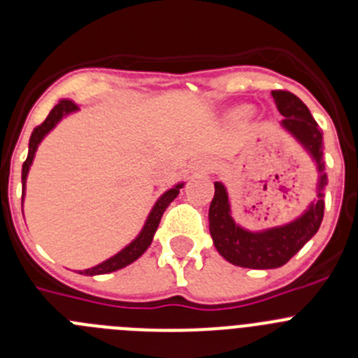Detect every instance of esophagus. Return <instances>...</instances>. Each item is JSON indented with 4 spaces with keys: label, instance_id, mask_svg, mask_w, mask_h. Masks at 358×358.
I'll return each instance as SVG.
<instances>
[{
    "label": "esophagus",
    "instance_id": "esophagus-1",
    "mask_svg": "<svg viewBox=\"0 0 358 358\" xmlns=\"http://www.w3.org/2000/svg\"><path fill=\"white\" fill-rule=\"evenodd\" d=\"M197 169L201 170V172H206V170L211 169V164L206 163V161H199V163H197Z\"/></svg>",
    "mask_w": 358,
    "mask_h": 358
}]
</instances>
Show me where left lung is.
<instances>
[{"mask_svg":"<svg viewBox=\"0 0 358 358\" xmlns=\"http://www.w3.org/2000/svg\"><path fill=\"white\" fill-rule=\"evenodd\" d=\"M278 110L285 118L281 127L305 147L317 164V199L308 210L285 226L264 231H248L233 220L226 186L215 182V197L210 204V233L215 248L229 264L248 268H276L285 265L317 233L324 215L322 189L327 173L322 163V134L308 107L289 91H273Z\"/></svg>","mask_w":358,"mask_h":358,"instance_id":"left-lung-1","label":"left lung"}]
</instances>
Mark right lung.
Segmentation results:
<instances>
[{"mask_svg":"<svg viewBox=\"0 0 358 358\" xmlns=\"http://www.w3.org/2000/svg\"><path fill=\"white\" fill-rule=\"evenodd\" d=\"M75 110H78L77 103L71 102V100H61V102L57 103V106L50 110L48 118L44 120L41 125H37V127L34 129V132H31L30 143H28V157H27V161L23 163V173H21V182H23V197H24V185H27L28 170H30L34 157H36L37 147H39L41 141L44 140V136L48 134V132L55 127L57 123L61 122L66 115H69V113H75ZM182 186H185V182H179V185H176L173 188L166 189V192H164V194L157 199V202L154 204L152 211L148 213V218H147V222H145L143 229L140 231V235L136 236V238L129 243L127 248H123L122 251L116 252L115 256H110L109 260L102 262V264H98L96 267L80 271V274H85V276H96V274L115 273V271H118V268L127 267L129 264H132V262L138 260V258H140V256L147 251L148 245L152 243V238H154V233H156L157 226H159V220H161V217H163L164 210H166V208L170 206V202H172L173 199L179 195V189H181ZM21 204H23V199H21Z\"/></svg>","mask_w":358,"mask_h":358,"instance_id":"1","label":"right lung"}]
</instances>
